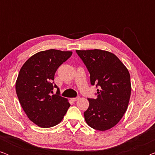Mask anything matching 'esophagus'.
Segmentation results:
<instances>
[{
  "label": "esophagus",
  "instance_id": "1",
  "mask_svg": "<svg viewBox=\"0 0 155 155\" xmlns=\"http://www.w3.org/2000/svg\"><path fill=\"white\" fill-rule=\"evenodd\" d=\"M79 99H80L79 97H75V98H72L71 100L73 101H78Z\"/></svg>",
  "mask_w": 155,
  "mask_h": 155
}]
</instances>
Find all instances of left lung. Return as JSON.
I'll use <instances>...</instances> for the list:
<instances>
[{"instance_id": "left-lung-1", "label": "left lung", "mask_w": 155, "mask_h": 155, "mask_svg": "<svg viewBox=\"0 0 155 155\" xmlns=\"http://www.w3.org/2000/svg\"><path fill=\"white\" fill-rule=\"evenodd\" d=\"M90 73V82L99 87L97 99H90L84 112L88 126L105 131L115 126L126 113L131 93L128 70L112 53L101 49L76 50Z\"/></svg>"}]
</instances>
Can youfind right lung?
Here are the masks:
<instances>
[{
  "mask_svg": "<svg viewBox=\"0 0 155 155\" xmlns=\"http://www.w3.org/2000/svg\"><path fill=\"white\" fill-rule=\"evenodd\" d=\"M72 51L49 49L31 56L21 68L15 90L21 107L29 119L41 128L56 126L70 107L68 100L53 94L55 73L71 56Z\"/></svg>",
  "mask_w": 155,
  "mask_h": 155,
  "instance_id": "add662e5",
  "label": "right lung"
}]
</instances>
